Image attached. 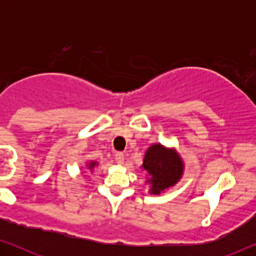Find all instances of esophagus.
<instances>
[{"label": "esophagus", "mask_w": 256, "mask_h": 256, "mask_svg": "<svg viewBox=\"0 0 256 256\" xmlns=\"http://www.w3.org/2000/svg\"><path fill=\"white\" fill-rule=\"evenodd\" d=\"M115 160H116V163H118V164H122L124 163V155L122 152H116L115 154Z\"/></svg>", "instance_id": "34e87169"}]
</instances>
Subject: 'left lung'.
Wrapping results in <instances>:
<instances>
[{
    "label": "left lung",
    "instance_id": "left-lung-1",
    "mask_svg": "<svg viewBox=\"0 0 256 256\" xmlns=\"http://www.w3.org/2000/svg\"><path fill=\"white\" fill-rule=\"evenodd\" d=\"M143 169L148 171L152 184V194H160L168 188L176 184L183 174V163L174 150L166 149L160 144H154L146 150Z\"/></svg>",
    "mask_w": 256,
    "mask_h": 256
}]
</instances>
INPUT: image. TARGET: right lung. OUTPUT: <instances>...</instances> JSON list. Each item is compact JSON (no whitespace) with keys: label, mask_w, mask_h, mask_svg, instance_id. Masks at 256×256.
<instances>
[{"label":"right lung","mask_w":256,"mask_h":256,"mask_svg":"<svg viewBox=\"0 0 256 256\" xmlns=\"http://www.w3.org/2000/svg\"><path fill=\"white\" fill-rule=\"evenodd\" d=\"M94 166H96V163H94V162H92V163H90V169H92V168Z\"/></svg>","instance_id":"1"}]
</instances>
